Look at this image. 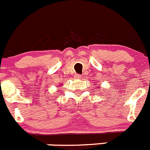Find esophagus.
I'll return each instance as SVG.
<instances>
[{"label": "esophagus", "mask_w": 150, "mask_h": 150, "mask_svg": "<svg viewBox=\"0 0 150 150\" xmlns=\"http://www.w3.org/2000/svg\"><path fill=\"white\" fill-rule=\"evenodd\" d=\"M81 78V75H79V74H75V78H76V79H80Z\"/></svg>", "instance_id": "34e87169"}]
</instances>
